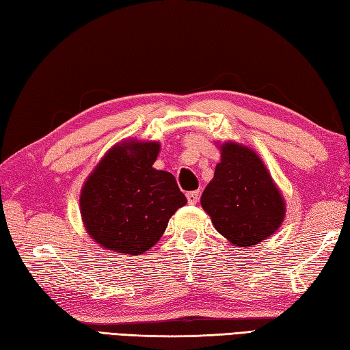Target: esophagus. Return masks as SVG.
I'll return each mask as SVG.
<instances>
[{"instance_id":"34e87169","label":"esophagus","mask_w":350,"mask_h":350,"mask_svg":"<svg viewBox=\"0 0 350 350\" xmlns=\"http://www.w3.org/2000/svg\"><path fill=\"white\" fill-rule=\"evenodd\" d=\"M186 196H187L189 204H196L198 201H200V192H198V190H193V192H187Z\"/></svg>"}]
</instances>
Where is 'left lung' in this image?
Returning a JSON list of instances; mask_svg holds the SVG:
<instances>
[{"label": "left lung", "instance_id": "8db88e82", "mask_svg": "<svg viewBox=\"0 0 350 350\" xmlns=\"http://www.w3.org/2000/svg\"><path fill=\"white\" fill-rule=\"evenodd\" d=\"M201 206L217 232L237 247L262 242L285 216V202L265 164L254 150L232 142L221 146V163Z\"/></svg>", "mask_w": 350, "mask_h": 350}]
</instances>
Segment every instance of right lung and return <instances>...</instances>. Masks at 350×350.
Here are the masks:
<instances>
[{"label": "right lung", "mask_w": 350, "mask_h": 350, "mask_svg": "<svg viewBox=\"0 0 350 350\" xmlns=\"http://www.w3.org/2000/svg\"><path fill=\"white\" fill-rule=\"evenodd\" d=\"M158 143L128 142L108 150L81 193L85 228L103 248L142 254L187 202L175 176L152 167Z\"/></svg>", "instance_id": "add662e5"}]
</instances>
